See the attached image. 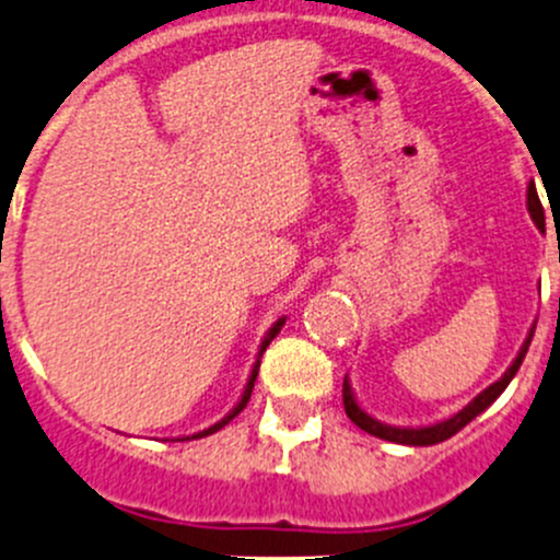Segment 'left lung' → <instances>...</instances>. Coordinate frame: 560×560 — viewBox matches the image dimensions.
Segmentation results:
<instances>
[{
  "instance_id": "obj_1",
  "label": "left lung",
  "mask_w": 560,
  "mask_h": 560,
  "mask_svg": "<svg viewBox=\"0 0 560 560\" xmlns=\"http://www.w3.org/2000/svg\"><path fill=\"white\" fill-rule=\"evenodd\" d=\"M528 213L530 219H534V224L539 230H545V211H541V202L539 197H536V189L534 184L528 186ZM534 330L536 325H530L528 336H525L521 352H517V358L512 360L510 369L504 371V376H501L499 382H493L490 387H485L482 393L477 395V398L471 400L468 406H463L457 415L450 417V420H442V422H433V425H420V428H400V425H387V422H380L376 417H371L369 411L363 409V406L358 404V398H354L352 393V385H349V380L343 376V409H347V417L354 422L358 428H363L365 433H371V436L376 439H385V442H395V444H406V447H431V444H439L444 442V439L455 436L460 428H466L468 422L474 420L477 415H482L485 409H488L490 404H493L495 398H499L501 393H504L506 385H510L512 380H515L517 369H521L525 352H528L530 347V338H534Z\"/></svg>"
}]
</instances>
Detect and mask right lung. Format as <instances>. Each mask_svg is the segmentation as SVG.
<instances>
[{"instance_id": "obj_1", "label": "right lung", "mask_w": 560, "mask_h": 560, "mask_svg": "<svg viewBox=\"0 0 560 560\" xmlns=\"http://www.w3.org/2000/svg\"><path fill=\"white\" fill-rule=\"evenodd\" d=\"M284 322H287V316H281V319H276V322H273V327H270V330H268V332H265L262 343H259V352H257V363H254V365H252V374H248V382H246V387H244V395H241V400H238V404H235V406H233V411H230V415H224V417H222V420H219V422H213V425H211V428H206V431L195 433V436H191V439H202V436H211V433L222 431V428H224V425H228V422H230V420H233V417H238V415H241V411H244V409H246L248 398H252V389H254V382H257V371H259V358H262V352H265V349H268V343H270V341H273V338H276V336H279V330H281V327H284ZM186 439H189V436H186Z\"/></svg>"}]
</instances>
